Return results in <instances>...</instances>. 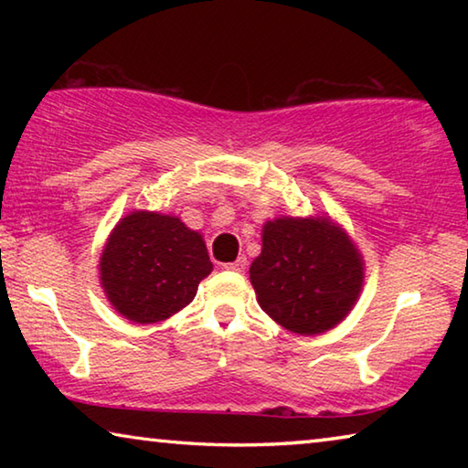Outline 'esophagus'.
Returning a JSON list of instances; mask_svg holds the SVG:
<instances>
[{
	"label": "esophagus",
	"instance_id": "esophagus-1",
	"mask_svg": "<svg viewBox=\"0 0 468 468\" xmlns=\"http://www.w3.org/2000/svg\"><path fill=\"white\" fill-rule=\"evenodd\" d=\"M225 271H233V272H243L245 268H248V258L245 256H239L235 260V262H229V264H225L223 266Z\"/></svg>",
	"mask_w": 468,
	"mask_h": 468
}]
</instances>
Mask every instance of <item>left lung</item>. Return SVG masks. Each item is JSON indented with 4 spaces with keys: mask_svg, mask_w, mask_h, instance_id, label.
Here are the masks:
<instances>
[{
    "mask_svg": "<svg viewBox=\"0 0 468 468\" xmlns=\"http://www.w3.org/2000/svg\"><path fill=\"white\" fill-rule=\"evenodd\" d=\"M363 258L330 217H281L262 229L250 266L258 303L282 328L322 335L346 318L363 287Z\"/></svg>",
    "mask_w": 468,
    "mask_h": 468,
    "instance_id": "1",
    "label": "left lung"
}]
</instances>
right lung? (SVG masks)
<instances>
[{
	"mask_svg": "<svg viewBox=\"0 0 468 468\" xmlns=\"http://www.w3.org/2000/svg\"><path fill=\"white\" fill-rule=\"evenodd\" d=\"M99 272L115 312L154 324L192 303L212 262L202 235L177 217L133 210L111 231Z\"/></svg>",
	"mask_w": 468,
	"mask_h": 468,
	"instance_id": "add662e5",
	"label": "right lung"
}]
</instances>
